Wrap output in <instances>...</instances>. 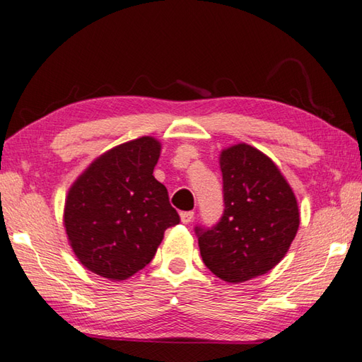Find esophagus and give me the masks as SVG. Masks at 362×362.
<instances>
[{"label":"esophagus","mask_w":362,"mask_h":362,"mask_svg":"<svg viewBox=\"0 0 362 362\" xmlns=\"http://www.w3.org/2000/svg\"><path fill=\"white\" fill-rule=\"evenodd\" d=\"M193 218H194V211H183V214H180V219L183 224H189L193 221Z\"/></svg>","instance_id":"esophagus-1"}]
</instances>
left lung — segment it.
I'll return each mask as SVG.
<instances>
[{"mask_svg":"<svg viewBox=\"0 0 362 362\" xmlns=\"http://www.w3.org/2000/svg\"><path fill=\"white\" fill-rule=\"evenodd\" d=\"M224 214L211 229L196 228L205 267L232 284L268 273L284 259L300 228L292 187L270 157L240 143L219 153Z\"/></svg>","mask_w":362,"mask_h":362,"instance_id":"left-lung-1","label":"left lung"}]
</instances>
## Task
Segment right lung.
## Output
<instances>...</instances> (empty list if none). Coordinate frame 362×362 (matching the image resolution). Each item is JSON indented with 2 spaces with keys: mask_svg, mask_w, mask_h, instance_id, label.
<instances>
[{
  "mask_svg": "<svg viewBox=\"0 0 362 362\" xmlns=\"http://www.w3.org/2000/svg\"><path fill=\"white\" fill-rule=\"evenodd\" d=\"M161 143L141 136L97 157L69 188L64 228L86 270L125 281L151 262L165 230L179 224L166 187L153 177Z\"/></svg>",
  "mask_w": 362,
  "mask_h": 362,
  "instance_id": "right-lung-1",
  "label": "right lung"
}]
</instances>
